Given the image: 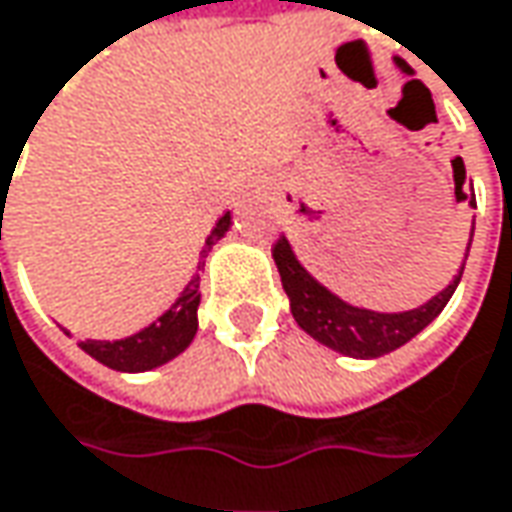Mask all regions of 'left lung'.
<instances>
[{
  "mask_svg": "<svg viewBox=\"0 0 512 512\" xmlns=\"http://www.w3.org/2000/svg\"><path fill=\"white\" fill-rule=\"evenodd\" d=\"M395 63L403 74H409V65H403V60L395 57ZM455 172L462 178L461 182L455 178L458 201H467L475 210V192H461L464 178H467L461 158L452 161V175ZM473 233L475 216L473 224H470V239H467L464 262L470 256ZM273 259H276V268H279V276H282V288L288 294L296 325L308 337H314L317 343L328 345L337 354L354 357V360L383 357V354H389V351L409 343L412 337H418L423 328L447 308V302L455 294L458 282H461V273H464V262H461V268L452 276V282H449L447 288L438 291L432 299H426L418 308H409V311H374V308H363V305H351V302H345L343 296L334 294L331 288H325L320 279L296 259V250L291 247L288 239H282L273 247Z\"/></svg>",
  "mask_w": 512,
  "mask_h": 512,
  "instance_id": "8db88e82",
  "label": "left lung"
}]
</instances>
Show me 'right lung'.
Masks as SVG:
<instances>
[{"instance_id":"1","label":"right lung","mask_w":512,"mask_h":512,"mask_svg":"<svg viewBox=\"0 0 512 512\" xmlns=\"http://www.w3.org/2000/svg\"><path fill=\"white\" fill-rule=\"evenodd\" d=\"M230 224H233V213L227 210L216 221L213 233L207 236V247L201 250L204 256L213 250V244L218 239L227 236ZM198 285H201V276L195 273L190 282L184 285L181 296L169 305L158 320H152L141 331H135L129 337H120V340H83L80 348L89 357H94L97 363H103V366L115 371H129V374L164 366L192 343V337L198 331V305H201ZM65 334L71 337V331H65Z\"/></svg>"}]
</instances>
